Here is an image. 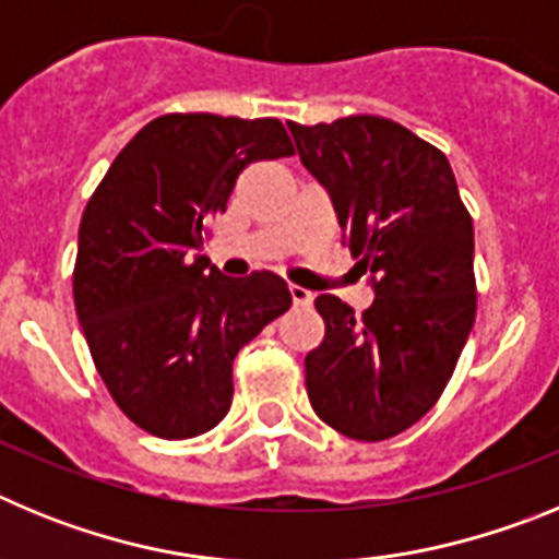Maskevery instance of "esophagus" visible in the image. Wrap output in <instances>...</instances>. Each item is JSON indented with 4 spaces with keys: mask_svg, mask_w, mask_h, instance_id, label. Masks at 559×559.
<instances>
[{
    "mask_svg": "<svg viewBox=\"0 0 559 559\" xmlns=\"http://www.w3.org/2000/svg\"><path fill=\"white\" fill-rule=\"evenodd\" d=\"M290 299L296 308H310L313 305V290L302 288V285H290Z\"/></svg>",
    "mask_w": 559,
    "mask_h": 559,
    "instance_id": "obj_1",
    "label": "esophagus"
}]
</instances>
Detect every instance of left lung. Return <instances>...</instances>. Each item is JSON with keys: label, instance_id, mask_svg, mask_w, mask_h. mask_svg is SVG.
I'll return each instance as SVG.
<instances>
[{"label": "left lung", "instance_id": "left-lung-1", "mask_svg": "<svg viewBox=\"0 0 559 559\" xmlns=\"http://www.w3.org/2000/svg\"><path fill=\"white\" fill-rule=\"evenodd\" d=\"M288 128L374 290L364 316L316 299L324 341L305 358L310 406L344 437L380 442L431 412L471 335L473 221L445 153L400 122L358 114Z\"/></svg>", "mask_w": 559, "mask_h": 559}]
</instances>
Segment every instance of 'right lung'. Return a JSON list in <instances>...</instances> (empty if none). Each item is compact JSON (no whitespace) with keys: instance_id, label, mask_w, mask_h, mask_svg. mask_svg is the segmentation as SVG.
<instances>
[{"instance_id":"obj_1","label":"right lung","mask_w":559,"mask_h":559,"mask_svg":"<svg viewBox=\"0 0 559 559\" xmlns=\"http://www.w3.org/2000/svg\"><path fill=\"white\" fill-rule=\"evenodd\" d=\"M290 153L274 117L165 114L122 147L83 210L78 322L114 403L153 437L218 426L235 355L290 308L283 276L235 280L201 254L243 167Z\"/></svg>"}]
</instances>
